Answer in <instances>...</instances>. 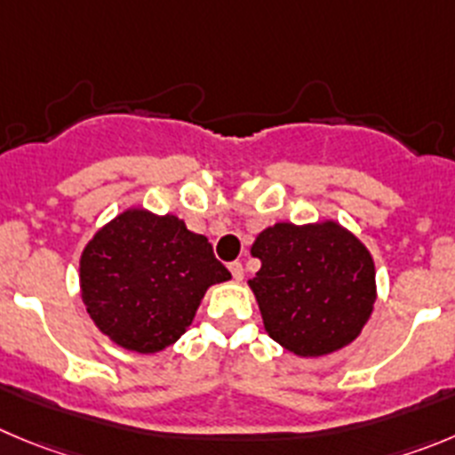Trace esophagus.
Segmentation results:
<instances>
[{"label": "esophagus", "mask_w": 455, "mask_h": 455, "mask_svg": "<svg viewBox=\"0 0 455 455\" xmlns=\"http://www.w3.org/2000/svg\"><path fill=\"white\" fill-rule=\"evenodd\" d=\"M228 269H231V274H233V278L237 280V283H240L242 278H244V267H242V262H231V265H228Z\"/></svg>", "instance_id": "obj_1"}]
</instances>
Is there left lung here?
<instances>
[{"instance_id":"obj_1","label":"left lung","mask_w":455,"mask_h":455,"mask_svg":"<svg viewBox=\"0 0 455 455\" xmlns=\"http://www.w3.org/2000/svg\"><path fill=\"white\" fill-rule=\"evenodd\" d=\"M262 262L249 280L267 334L299 356H323L355 341L377 299L375 262L362 240L325 220L278 222L256 237Z\"/></svg>"}]
</instances>
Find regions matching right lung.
I'll use <instances>...</instances> for the list:
<instances>
[{"label":"right lung","instance_id":"right-lung-1","mask_svg":"<svg viewBox=\"0 0 455 455\" xmlns=\"http://www.w3.org/2000/svg\"><path fill=\"white\" fill-rule=\"evenodd\" d=\"M231 278L199 233L177 215L127 208L89 240L80 291L96 328L116 346L152 355L193 323L211 285Z\"/></svg>","mask_w":455,"mask_h":455}]
</instances>
